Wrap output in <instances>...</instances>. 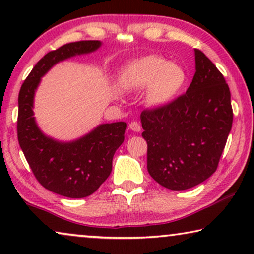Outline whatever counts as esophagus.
<instances>
[{
    "instance_id": "obj_1",
    "label": "esophagus",
    "mask_w": 254,
    "mask_h": 254,
    "mask_svg": "<svg viewBox=\"0 0 254 254\" xmlns=\"http://www.w3.org/2000/svg\"><path fill=\"white\" fill-rule=\"evenodd\" d=\"M129 129L135 131V133H140L141 131V125L137 123V121H133V123L129 124Z\"/></svg>"
}]
</instances>
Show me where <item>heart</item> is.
<instances>
[{"label": "heart", "mask_w": 254, "mask_h": 254, "mask_svg": "<svg viewBox=\"0 0 254 254\" xmlns=\"http://www.w3.org/2000/svg\"><path fill=\"white\" fill-rule=\"evenodd\" d=\"M186 81L184 67L159 55H147L128 62L118 75V83L125 91L141 92L148 89L145 100L152 107L171 104L183 91Z\"/></svg>", "instance_id": "1"}]
</instances>
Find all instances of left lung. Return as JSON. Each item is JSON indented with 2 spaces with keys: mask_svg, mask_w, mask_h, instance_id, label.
Listing matches in <instances>:
<instances>
[{
  "mask_svg": "<svg viewBox=\"0 0 254 254\" xmlns=\"http://www.w3.org/2000/svg\"><path fill=\"white\" fill-rule=\"evenodd\" d=\"M185 95L141 113L148 143V172L159 185L184 190L216 171L232 126L230 90L223 75L199 50Z\"/></svg>",
  "mask_w": 254,
  "mask_h": 254,
  "instance_id": "1",
  "label": "left lung"
}]
</instances>
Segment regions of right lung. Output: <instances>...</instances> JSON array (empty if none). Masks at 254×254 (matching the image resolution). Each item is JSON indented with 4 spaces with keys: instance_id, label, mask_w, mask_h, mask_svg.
Returning <instances> with one entry per match:
<instances>
[{
    "instance_id": "obj_1",
    "label": "right lung",
    "mask_w": 254,
    "mask_h": 254,
    "mask_svg": "<svg viewBox=\"0 0 254 254\" xmlns=\"http://www.w3.org/2000/svg\"><path fill=\"white\" fill-rule=\"evenodd\" d=\"M102 41L70 43L47 53L24 81L18 95V142L38 182L59 195L81 199L91 195L109 178L114 152L123 144L124 121L100 124L83 136L60 141L45 134L34 118V97L41 78L59 62L90 54Z\"/></svg>"
}]
</instances>
